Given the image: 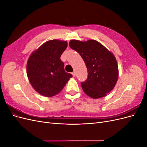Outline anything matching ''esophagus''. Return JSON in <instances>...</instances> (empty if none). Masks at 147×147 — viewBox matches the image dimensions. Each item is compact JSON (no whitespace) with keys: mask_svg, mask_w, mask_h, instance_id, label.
<instances>
[{"mask_svg":"<svg viewBox=\"0 0 147 147\" xmlns=\"http://www.w3.org/2000/svg\"><path fill=\"white\" fill-rule=\"evenodd\" d=\"M72 75H73V77H75V76H76V73H75V72H72Z\"/></svg>","mask_w":147,"mask_h":147,"instance_id":"esophagus-1","label":"esophagus"}]
</instances>
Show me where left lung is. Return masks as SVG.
<instances>
[{"label": "left lung", "instance_id": "obj_1", "mask_svg": "<svg viewBox=\"0 0 147 147\" xmlns=\"http://www.w3.org/2000/svg\"><path fill=\"white\" fill-rule=\"evenodd\" d=\"M69 46L79 53L86 66L88 77L81 84L84 93L93 99L106 96L118 78V66L114 55L94 40H71Z\"/></svg>", "mask_w": 147, "mask_h": 147}]
</instances>
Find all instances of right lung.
Listing matches in <instances>:
<instances>
[{
	"mask_svg": "<svg viewBox=\"0 0 147 147\" xmlns=\"http://www.w3.org/2000/svg\"><path fill=\"white\" fill-rule=\"evenodd\" d=\"M67 47V41L51 40L30 55L26 72L30 84L40 94L48 97L56 95L72 77L65 72L60 59Z\"/></svg>",
	"mask_w": 147,
	"mask_h": 147,
	"instance_id": "right-lung-1",
	"label": "right lung"
}]
</instances>
